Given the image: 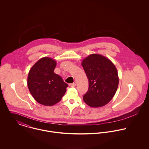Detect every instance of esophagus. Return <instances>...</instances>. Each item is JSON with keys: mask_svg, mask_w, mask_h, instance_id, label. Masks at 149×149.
I'll list each match as a JSON object with an SVG mask.
<instances>
[{"mask_svg": "<svg viewBox=\"0 0 149 149\" xmlns=\"http://www.w3.org/2000/svg\"><path fill=\"white\" fill-rule=\"evenodd\" d=\"M69 85L70 86V87H74L76 86V84L75 83H71V84H69Z\"/></svg>", "mask_w": 149, "mask_h": 149, "instance_id": "esophagus-1", "label": "esophagus"}]
</instances>
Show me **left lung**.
I'll use <instances>...</instances> for the list:
<instances>
[{"label":"left lung","mask_w":149,"mask_h":149,"mask_svg":"<svg viewBox=\"0 0 149 149\" xmlns=\"http://www.w3.org/2000/svg\"><path fill=\"white\" fill-rule=\"evenodd\" d=\"M88 79L89 88L83 96L85 103L91 107L105 106L114 96L119 84L117 69L108 58L91 54L81 63Z\"/></svg>","instance_id":"obj_1"}]
</instances>
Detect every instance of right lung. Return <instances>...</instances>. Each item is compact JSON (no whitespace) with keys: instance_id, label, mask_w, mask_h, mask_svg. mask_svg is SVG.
<instances>
[{"instance_id":"add662e5","label":"right lung","mask_w":149,"mask_h":149,"mask_svg":"<svg viewBox=\"0 0 149 149\" xmlns=\"http://www.w3.org/2000/svg\"><path fill=\"white\" fill-rule=\"evenodd\" d=\"M56 61L43 57L30 69L27 77L29 90L34 99L43 106H52L63 97L68 85L54 73Z\"/></svg>"}]
</instances>
